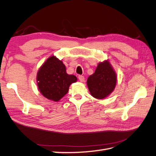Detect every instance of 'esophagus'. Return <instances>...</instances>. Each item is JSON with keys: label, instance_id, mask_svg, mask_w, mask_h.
Segmentation results:
<instances>
[{"label": "esophagus", "instance_id": "34e87169", "mask_svg": "<svg viewBox=\"0 0 156 156\" xmlns=\"http://www.w3.org/2000/svg\"><path fill=\"white\" fill-rule=\"evenodd\" d=\"M79 81L81 82H84V77L83 76V75H79L78 77Z\"/></svg>", "mask_w": 156, "mask_h": 156}]
</instances>
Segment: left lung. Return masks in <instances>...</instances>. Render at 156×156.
Instances as JSON below:
<instances>
[{"mask_svg":"<svg viewBox=\"0 0 156 156\" xmlns=\"http://www.w3.org/2000/svg\"><path fill=\"white\" fill-rule=\"evenodd\" d=\"M117 81L116 72L108 60L98 64L92 75L87 79V86L91 95L101 100L107 98L114 90Z\"/></svg>","mask_w":156,"mask_h":156,"instance_id":"obj_1","label":"left lung"}]
</instances>
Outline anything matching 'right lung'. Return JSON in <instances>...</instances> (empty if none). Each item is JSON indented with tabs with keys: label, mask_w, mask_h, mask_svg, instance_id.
<instances>
[{
	"label": "right lung",
	"mask_w": 156,
	"mask_h": 156,
	"mask_svg": "<svg viewBox=\"0 0 156 156\" xmlns=\"http://www.w3.org/2000/svg\"><path fill=\"white\" fill-rule=\"evenodd\" d=\"M36 81L42 95L48 100L58 101L68 93L71 84L76 82L77 79L66 73L62 60L51 56L40 68Z\"/></svg>",
	"instance_id": "obj_1"
}]
</instances>
